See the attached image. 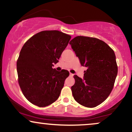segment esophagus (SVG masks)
<instances>
[{
    "label": "esophagus",
    "mask_w": 132,
    "mask_h": 132,
    "mask_svg": "<svg viewBox=\"0 0 132 132\" xmlns=\"http://www.w3.org/2000/svg\"><path fill=\"white\" fill-rule=\"evenodd\" d=\"M69 75H70V76H74V74H72V73H71V72L69 73Z\"/></svg>",
    "instance_id": "1"
}]
</instances>
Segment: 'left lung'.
<instances>
[{
    "label": "left lung",
    "mask_w": 132,
    "mask_h": 132,
    "mask_svg": "<svg viewBox=\"0 0 132 132\" xmlns=\"http://www.w3.org/2000/svg\"><path fill=\"white\" fill-rule=\"evenodd\" d=\"M82 66L87 68L83 78L74 75L71 87L76 102L93 108L105 101L118 74L116 56L107 44L97 38L76 36L69 42Z\"/></svg>",
    "instance_id": "1"
}]
</instances>
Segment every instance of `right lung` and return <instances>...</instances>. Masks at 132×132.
I'll return each mask as SVG.
<instances>
[{
	"label": "right lung",
	"mask_w": 132,
	"mask_h": 132,
	"mask_svg": "<svg viewBox=\"0 0 132 132\" xmlns=\"http://www.w3.org/2000/svg\"><path fill=\"white\" fill-rule=\"evenodd\" d=\"M71 36L58 30L43 31L25 43L17 61L18 82L23 94L31 103L44 107L59 97L67 70L53 69Z\"/></svg>",
	"instance_id": "obj_1"
}]
</instances>
